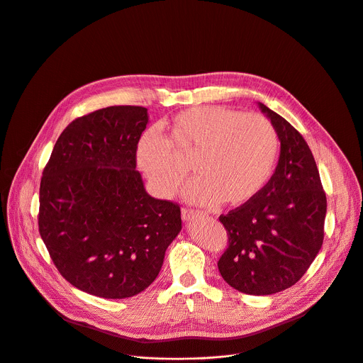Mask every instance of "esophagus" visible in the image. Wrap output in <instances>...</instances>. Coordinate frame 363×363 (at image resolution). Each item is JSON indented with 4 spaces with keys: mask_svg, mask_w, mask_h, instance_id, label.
Returning a JSON list of instances; mask_svg holds the SVG:
<instances>
[{
    "mask_svg": "<svg viewBox=\"0 0 363 363\" xmlns=\"http://www.w3.org/2000/svg\"><path fill=\"white\" fill-rule=\"evenodd\" d=\"M181 214H182V218H184V220H191V218H194V217H201V216H202V213H199V211H196V210H192V208H186V206H184Z\"/></svg>",
    "mask_w": 363,
    "mask_h": 363,
    "instance_id": "obj_1",
    "label": "esophagus"
}]
</instances>
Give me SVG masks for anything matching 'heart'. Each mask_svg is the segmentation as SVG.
Returning <instances> with one entry per match:
<instances>
[{
	"mask_svg": "<svg viewBox=\"0 0 363 363\" xmlns=\"http://www.w3.org/2000/svg\"><path fill=\"white\" fill-rule=\"evenodd\" d=\"M167 136L146 130L138 142L140 169L162 196L175 195L189 178L195 202L242 205L269 182L279 157V135L260 113L221 106H195L165 125Z\"/></svg>",
	"mask_w": 363,
	"mask_h": 363,
	"instance_id": "heart-1",
	"label": "heart"
}]
</instances>
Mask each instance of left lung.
Returning a JSON list of instances; mask_svg holds the SVG:
<instances>
[{"label": "left lung", "instance_id": "8db88e82", "mask_svg": "<svg viewBox=\"0 0 363 363\" xmlns=\"http://www.w3.org/2000/svg\"><path fill=\"white\" fill-rule=\"evenodd\" d=\"M280 139V158L267 185L248 202L220 216L228 245L218 260L235 290L267 296L296 284L325 238L326 192L313 153L284 118L260 103Z\"/></svg>", "mask_w": 363, "mask_h": 363}]
</instances>
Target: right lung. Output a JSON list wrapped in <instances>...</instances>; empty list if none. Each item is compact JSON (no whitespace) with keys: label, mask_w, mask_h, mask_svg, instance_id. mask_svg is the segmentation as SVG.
<instances>
[{"label":"right lung","mask_w":363,"mask_h":363,"mask_svg":"<svg viewBox=\"0 0 363 363\" xmlns=\"http://www.w3.org/2000/svg\"><path fill=\"white\" fill-rule=\"evenodd\" d=\"M142 106H111L74 119L59 136L40 182L38 231L74 287L125 298L157 279L181 230L174 201L146 194L136 149Z\"/></svg>","instance_id":"1"}]
</instances>
